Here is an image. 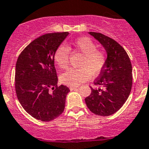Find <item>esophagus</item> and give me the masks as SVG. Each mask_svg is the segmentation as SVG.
Segmentation results:
<instances>
[{
    "instance_id": "esophagus-1",
    "label": "esophagus",
    "mask_w": 149,
    "mask_h": 149,
    "mask_svg": "<svg viewBox=\"0 0 149 149\" xmlns=\"http://www.w3.org/2000/svg\"><path fill=\"white\" fill-rule=\"evenodd\" d=\"M78 87H70V90L71 91H74V90H77L78 89Z\"/></svg>"
}]
</instances>
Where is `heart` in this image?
Masks as SVG:
<instances>
[{
	"instance_id": "heart-1",
	"label": "heart",
	"mask_w": 149,
	"mask_h": 149,
	"mask_svg": "<svg viewBox=\"0 0 149 149\" xmlns=\"http://www.w3.org/2000/svg\"><path fill=\"white\" fill-rule=\"evenodd\" d=\"M71 49L81 54L82 58L78 63L80 68H72L60 76V81L68 86L80 85L90 79L91 75H97L106 63V55L97 50V46L89 37H81L72 42ZM70 50L64 45H59L54 53V61L61 69L68 66Z\"/></svg>"
}]
</instances>
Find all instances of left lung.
<instances>
[{
	"mask_svg": "<svg viewBox=\"0 0 149 149\" xmlns=\"http://www.w3.org/2000/svg\"><path fill=\"white\" fill-rule=\"evenodd\" d=\"M106 50L107 57L104 68L94 84L101 88H91L85 103L92 113L99 116H110L123 107L131 92L132 68L129 55L114 39L99 33H88Z\"/></svg>",
	"mask_w": 149,
	"mask_h": 149,
	"instance_id": "obj_1",
	"label": "left lung"
}]
</instances>
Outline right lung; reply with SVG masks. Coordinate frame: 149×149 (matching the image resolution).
Wrapping results in <instances>:
<instances>
[{
	"label": "right lung",
	"mask_w": 149,
	"mask_h": 149,
	"mask_svg": "<svg viewBox=\"0 0 149 149\" xmlns=\"http://www.w3.org/2000/svg\"><path fill=\"white\" fill-rule=\"evenodd\" d=\"M69 33H46L34 39L23 50L16 64L17 99L29 115L49 122L61 115L70 91L58 86L54 53Z\"/></svg>",
	"instance_id": "right-lung-1"
}]
</instances>
